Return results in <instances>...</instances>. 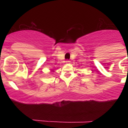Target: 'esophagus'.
I'll list each match as a JSON object with an SVG mask.
<instances>
[{
	"mask_svg": "<svg viewBox=\"0 0 128 128\" xmlns=\"http://www.w3.org/2000/svg\"><path fill=\"white\" fill-rule=\"evenodd\" d=\"M66 62V63H70V61H69V60H66V62Z\"/></svg>",
	"mask_w": 128,
	"mask_h": 128,
	"instance_id": "1",
	"label": "esophagus"
}]
</instances>
